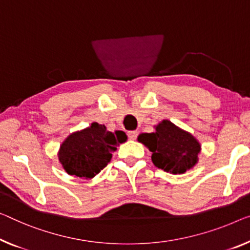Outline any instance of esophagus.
I'll use <instances>...</instances> for the list:
<instances>
[{"mask_svg":"<svg viewBox=\"0 0 250 250\" xmlns=\"http://www.w3.org/2000/svg\"><path fill=\"white\" fill-rule=\"evenodd\" d=\"M137 137H138V131H135V130H133V131H128V138L130 140H135L137 139Z\"/></svg>","mask_w":250,"mask_h":250,"instance_id":"esophagus-1","label":"esophagus"}]
</instances>
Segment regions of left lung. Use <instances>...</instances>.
Instances as JSON below:
<instances>
[{
	"label": "left lung",
	"instance_id": "1",
	"mask_svg": "<svg viewBox=\"0 0 250 250\" xmlns=\"http://www.w3.org/2000/svg\"><path fill=\"white\" fill-rule=\"evenodd\" d=\"M138 140L152 152L154 165L165 172L185 173L197 163L200 144L194 137L168 120L156 126V132L141 133Z\"/></svg>",
	"mask_w": 250,
	"mask_h": 250
}]
</instances>
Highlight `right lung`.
I'll use <instances>...</instances> for the list:
<instances>
[{"label": "right lung", "instance_id": "1", "mask_svg": "<svg viewBox=\"0 0 250 250\" xmlns=\"http://www.w3.org/2000/svg\"><path fill=\"white\" fill-rule=\"evenodd\" d=\"M125 132L107 131L105 125L93 122L91 126L72 133L62 143L59 162L67 174L92 178L110 163L112 152L120 143H125Z\"/></svg>", "mask_w": 250, "mask_h": 250}]
</instances>
